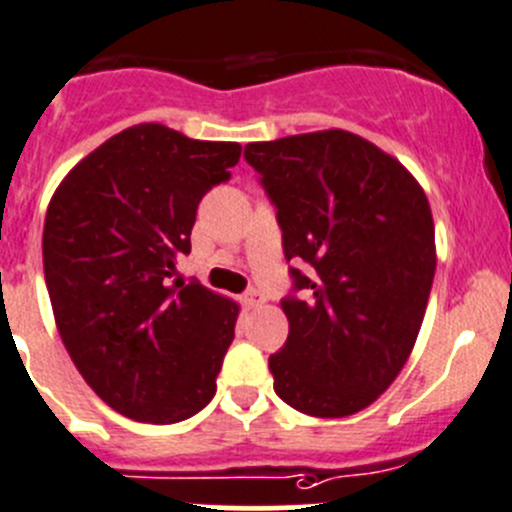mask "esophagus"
Returning a JSON list of instances; mask_svg holds the SVG:
<instances>
[{"mask_svg": "<svg viewBox=\"0 0 512 512\" xmlns=\"http://www.w3.org/2000/svg\"><path fill=\"white\" fill-rule=\"evenodd\" d=\"M243 304H246L248 309H253V306H261L264 304V294H261L259 289H248L246 294H243Z\"/></svg>", "mask_w": 512, "mask_h": 512, "instance_id": "1", "label": "esophagus"}]
</instances>
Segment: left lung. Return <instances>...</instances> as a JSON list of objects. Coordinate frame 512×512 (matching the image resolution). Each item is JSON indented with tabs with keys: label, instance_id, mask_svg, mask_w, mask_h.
Wrapping results in <instances>:
<instances>
[{
	"label": "left lung",
	"instance_id": "left-lung-1",
	"mask_svg": "<svg viewBox=\"0 0 512 512\" xmlns=\"http://www.w3.org/2000/svg\"><path fill=\"white\" fill-rule=\"evenodd\" d=\"M243 158L276 206L294 291L274 389L311 417H349L397 379L435 279V223L397 158L347 130L248 143Z\"/></svg>",
	"mask_w": 512,
	"mask_h": 512
}]
</instances>
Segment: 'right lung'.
Instances as JSON below:
<instances>
[{
  "label": "right lung",
  "mask_w": 512,
  "mask_h": 512,
  "mask_svg": "<svg viewBox=\"0 0 512 512\" xmlns=\"http://www.w3.org/2000/svg\"><path fill=\"white\" fill-rule=\"evenodd\" d=\"M238 158V143L140 123L82 158L47 208L57 332L92 392L130 420H188L216 394L238 304L173 274L198 203Z\"/></svg>",
  "instance_id": "obj_1"
}]
</instances>
